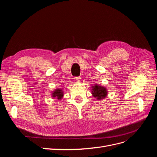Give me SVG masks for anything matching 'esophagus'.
Instances as JSON below:
<instances>
[{
  "mask_svg": "<svg viewBox=\"0 0 157 157\" xmlns=\"http://www.w3.org/2000/svg\"><path fill=\"white\" fill-rule=\"evenodd\" d=\"M74 79L77 82H80V77H75L74 78Z\"/></svg>",
  "mask_w": 157,
  "mask_h": 157,
  "instance_id": "obj_1",
  "label": "esophagus"
}]
</instances>
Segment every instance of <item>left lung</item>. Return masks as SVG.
<instances>
[{"label": "left lung", "mask_w": 157, "mask_h": 157, "mask_svg": "<svg viewBox=\"0 0 157 157\" xmlns=\"http://www.w3.org/2000/svg\"><path fill=\"white\" fill-rule=\"evenodd\" d=\"M92 94L93 96L96 98L98 100L99 99H103L107 96V91L105 87L95 84L94 86H92Z\"/></svg>", "instance_id": "left-lung-1"}]
</instances>
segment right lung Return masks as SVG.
I'll use <instances>...</instances> for the list:
<instances>
[{"mask_svg": "<svg viewBox=\"0 0 157 157\" xmlns=\"http://www.w3.org/2000/svg\"><path fill=\"white\" fill-rule=\"evenodd\" d=\"M63 96V92L61 88L54 90L53 93H52V97L56 98L58 99H61Z\"/></svg>", "mask_w": 157, "mask_h": 157, "instance_id": "add662e5", "label": "right lung"}]
</instances>
